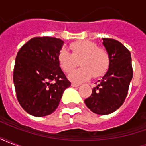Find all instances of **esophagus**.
Masks as SVG:
<instances>
[{
  "instance_id": "obj_1",
  "label": "esophagus",
  "mask_w": 146,
  "mask_h": 146,
  "mask_svg": "<svg viewBox=\"0 0 146 146\" xmlns=\"http://www.w3.org/2000/svg\"><path fill=\"white\" fill-rule=\"evenodd\" d=\"M71 86H72V87H78V86H79V84H76V83H72Z\"/></svg>"
}]
</instances>
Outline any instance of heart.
Returning <instances> with one entry per match:
<instances>
[{"label":"heart","mask_w":146,"mask_h":146,"mask_svg":"<svg viewBox=\"0 0 146 146\" xmlns=\"http://www.w3.org/2000/svg\"><path fill=\"white\" fill-rule=\"evenodd\" d=\"M71 53L62 50L58 54V61L64 72L70 73L77 66L80 60L81 68L73 71L69 78L75 82H81L91 76H102L109 69L110 53L104 48L98 47L95 42L87 40H77L70 44Z\"/></svg>","instance_id":"obj_1"}]
</instances>
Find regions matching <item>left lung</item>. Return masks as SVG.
Returning a JSON list of instances; mask_svg holds the SVG:
<instances>
[{
  "instance_id": "left-lung-1",
  "label": "left lung",
  "mask_w": 146,
  "mask_h": 146,
  "mask_svg": "<svg viewBox=\"0 0 146 146\" xmlns=\"http://www.w3.org/2000/svg\"><path fill=\"white\" fill-rule=\"evenodd\" d=\"M110 53L109 70L95 83L92 95L84 100L89 110L98 115H107L118 110L125 101L133 77L131 52L116 40L102 38Z\"/></svg>"
}]
</instances>
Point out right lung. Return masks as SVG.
Listing matches in <instances>:
<instances>
[{
  "instance_id": "add662e5",
  "label": "right lung",
  "mask_w": 146,
  "mask_h": 146,
  "mask_svg": "<svg viewBox=\"0 0 146 146\" xmlns=\"http://www.w3.org/2000/svg\"><path fill=\"white\" fill-rule=\"evenodd\" d=\"M64 42L51 36L30 39L17 53L13 81L17 99L27 113L50 115L71 85L58 61Z\"/></svg>"
}]
</instances>
